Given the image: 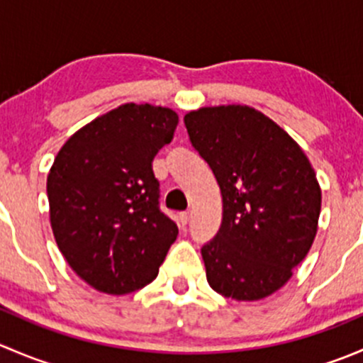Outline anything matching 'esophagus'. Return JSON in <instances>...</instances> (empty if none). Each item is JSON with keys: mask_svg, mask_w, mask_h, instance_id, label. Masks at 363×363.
Here are the masks:
<instances>
[{"mask_svg": "<svg viewBox=\"0 0 363 363\" xmlns=\"http://www.w3.org/2000/svg\"><path fill=\"white\" fill-rule=\"evenodd\" d=\"M188 221H189V212H181V214L177 216V223L182 226V228L188 225Z\"/></svg>", "mask_w": 363, "mask_h": 363, "instance_id": "34e87169", "label": "esophagus"}]
</instances>
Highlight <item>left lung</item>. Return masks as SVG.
I'll return each mask as SVG.
<instances>
[{
	"label": "left lung",
	"instance_id": "obj_1",
	"mask_svg": "<svg viewBox=\"0 0 363 363\" xmlns=\"http://www.w3.org/2000/svg\"><path fill=\"white\" fill-rule=\"evenodd\" d=\"M189 142L223 196V221L202 246L211 288L259 300L288 283L316 237L321 189L298 144L246 105L184 116Z\"/></svg>",
	"mask_w": 363,
	"mask_h": 363
}]
</instances>
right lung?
Wrapping results in <instances>:
<instances>
[{"instance_id":"1","label":"right lung","mask_w":363,"mask_h":363,"mask_svg":"<svg viewBox=\"0 0 363 363\" xmlns=\"http://www.w3.org/2000/svg\"><path fill=\"white\" fill-rule=\"evenodd\" d=\"M177 123L170 108L121 105L72 135L54 160L47 177L54 237L77 276L98 291L140 290L177 239L152 172Z\"/></svg>"}]
</instances>
